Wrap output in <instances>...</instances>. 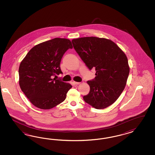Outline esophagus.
Returning a JSON list of instances; mask_svg holds the SVG:
<instances>
[{"label": "esophagus", "instance_id": "esophagus-1", "mask_svg": "<svg viewBox=\"0 0 155 155\" xmlns=\"http://www.w3.org/2000/svg\"><path fill=\"white\" fill-rule=\"evenodd\" d=\"M73 83H74V84H80V82H75V81H74V82H73Z\"/></svg>", "mask_w": 155, "mask_h": 155}]
</instances>
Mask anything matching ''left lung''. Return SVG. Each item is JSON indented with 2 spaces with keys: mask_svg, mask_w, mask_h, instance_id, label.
Here are the masks:
<instances>
[{
  "mask_svg": "<svg viewBox=\"0 0 155 155\" xmlns=\"http://www.w3.org/2000/svg\"><path fill=\"white\" fill-rule=\"evenodd\" d=\"M71 42L87 67L96 71V77L87 82L90 90L83 97L84 102L96 109L107 107L117 100L127 83V56L115 42L104 38H78Z\"/></svg>",
  "mask_w": 155,
  "mask_h": 155,
  "instance_id": "1",
  "label": "left lung"
}]
</instances>
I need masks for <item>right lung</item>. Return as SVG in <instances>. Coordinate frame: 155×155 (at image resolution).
Listing matches in <instances>:
<instances>
[{
    "mask_svg": "<svg viewBox=\"0 0 155 155\" xmlns=\"http://www.w3.org/2000/svg\"><path fill=\"white\" fill-rule=\"evenodd\" d=\"M72 48L69 39L54 38L33 47L21 62L19 85L35 106L51 109L65 99L72 86L53 78L62 74L61 59Z\"/></svg>",
    "mask_w": 155,
    "mask_h": 155,
    "instance_id": "right-lung-1",
    "label": "right lung"
}]
</instances>
